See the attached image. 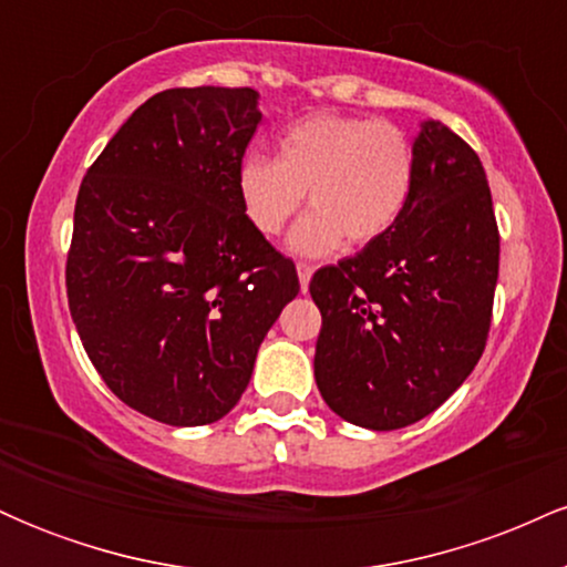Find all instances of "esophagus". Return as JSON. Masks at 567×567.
<instances>
[{
	"instance_id": "1",
	"label": "esophagus",
	"mask_w": 567,
	"mask_h": 567,
	"mask_svg": "<svg viewBox=\"0 0 567 567\" xmlns=\"http://www.w3.org/2000/svg\"><path fill=\"white\" fill-rule=\"evenodd\" d=\"M296 271H298V282H301V290L306 292V288H309V282H311V275H315V266L301 261L296 266Z\"/></svg>"
}]
</instances>
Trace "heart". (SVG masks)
<instances>
[{"mask_svg":"<svg viewBox=\"0 0 567 567\" xmlns=\"http://www.w3.org/2000/svg\"><path fill=\"white\" fill-rule=\"evenodd\" d=\"M277 159L245 154L237 197L247 224L277 237L303 194L311 210L290 231V250L328 256L343 239L362 247L383 237L405 210L415 152L402 127L349 114H311L279 135Z\"/></svg>","mask_w":567,"mask_h":567,"instance_id":"heart-1","label":"heart"}]
</instances>
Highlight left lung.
I'll list each match as a JSON object with an SVG mask.
<instances>
[{"label":"left lung","instance_id":"obj_1","mask_svg":"<svg viewBox=\"0 0 567 567\" xmlns=\"http://www.w3.org/2000/svg\"><path fill=\"white\" fill-rule=\"evenodd\" d=\"M396 224L309 282L322 315L315 379L343 421L392 432L434 413L483 357L498 226L474 148L437 120L413 143Z\"/></svg>","mask_w":567,"mask_h":567}]
</instances>
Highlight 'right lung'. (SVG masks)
<instances>
[{
    "instance_id": "obj_1",
    "label": "right lung",
    "mask_w": 567,
    "mask_h": 567,
    "mask_svg": "<svg viewBox=\"0 0 567 567\" xmlns=\"http://www.w3.org/2000/svg\"><path fill=\"white\" fill-rule=\"evenodd\" d=\"M250 87H173L116 130L80 186L71 320L106 386L148 419L202 426L237 405L258 347L301 290L250 224L237 167Z\"/></svg>"
}]
</instances>
